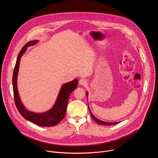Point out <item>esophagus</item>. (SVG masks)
Masks as SVG:
<instances>
[{
	"label": "esophagus",
	"instance_id": "1",
	"mask_svg": "<svg viewBox=\"0 0 158 158\" xmlns=\"http://www.w3.org/2000/svg\"><path fill=\"white\" fill-rule=\"evenodd\" d=\"M79 82L80 85H85L87 84V81L85 79H84V78L81 79Z\"/></svg>",
	"mask_w": 158,
	"mask_h": 158
}]
</instances>
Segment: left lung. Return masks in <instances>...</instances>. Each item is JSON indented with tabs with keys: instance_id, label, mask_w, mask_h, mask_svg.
Returning <instances> with one entry per match:
<instances>
[{
	"instance_id": "1",
	"label": "left lung",
	"mask_w": 158,
	"mask_h": 158,
	"mask_svg": "<svg viewBox=\"0 0 158 158\" xmlns=\"http://www.w3.org/2000/svg\"><path fill=\"white\" fill-rule=\"evenodd\" d=\"M87 96H88L87 94ZM89 111H90V114H91V116L92 117V118L94 119V121H95L96 123H98V124H102V125H107V126H110V125H113V124H117L118 123H107V122H104V121H102L99 119H98V118H96L95 116H93V114H92V112H91V110H90L89 109Z\"/></svg>"
}]
</instances>
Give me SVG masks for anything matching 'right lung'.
Instances as JSON below:
<instances>
[{"mask_svg": "<svg viewBox=\"0 0 158 158\" xmlns=\"http://www.w3.org/2000/svg\"><path fill=\"white\" fill-rule=\"evenodd\" d=\"M37 42V40L28 42L22 48L18 54L12 76L14 98L16 107L22 117L38 126L51 127L57 124L64 118L69 96L74 90L76 89L78 80L74 79L71 82L64 84L62 86L56 102L53 108L49 111L42 114H37L27 110L21 102L19 96L17 87V76L22 55L25 52L28 46H33Z\"/></svg>", "mask_w": 158, "mask_h": 158, "instance_id": "1", "label": "right lung"}]
</instances>
